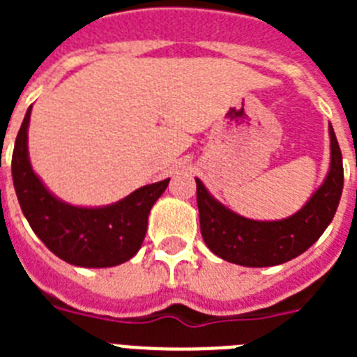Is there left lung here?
<instances>
[{"instance_id": "left-lung-1", "label": "left lung", "mask_w": 357, "mask_h": 357, "mask_svg": "<svg viewBox=\"0 0 357 357\" xmlns=\"http://www.w3.org/2000/svg\"><path fill=\"white\" fill-rule=\"evenodd\" d=\"M329 134L331 169L326 182L298 213L280 222H255L232 213L214 200L197 178L202 238L213 254L241 266H275L295 259L324 234L343 191L342 150L331 125Z\"/></svg>"}]
</instances>
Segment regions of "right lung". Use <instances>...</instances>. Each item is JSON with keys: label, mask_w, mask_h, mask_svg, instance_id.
<instances>
[{"label": "right lung", "mask_w": 357, "mask_h": 357, "mask_svg": "<svg viewBox=\"0 0 357 357\" xmlns=\"http://www.w3.org/2000/svg\"><path fill=\"white\" fill-rule=\"evenodd\" d=\"M30 110L15 137L12 178L31 230L53 254L75 266L107 268L132 259L143 245L151 206L168 188L169 178L139 188L107 207L85 209L64 204L44 188L30 166Z\"/></svg>", "instance_id": "right-lung-1"}]
</instances>
